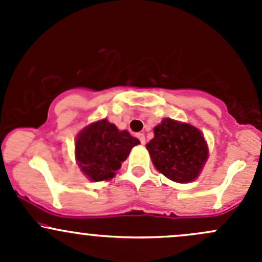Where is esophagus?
<instances>
[{"instance_id":"1","label":"esophagus","mask_w":262,"mask_h":262,"mask_svg":"<svg viewBox=\"0 0 262 262\" xmlns=\"http://www.w3.org/2000/svg\"><path fill=\"white\" fill-rule=\"evenodd\" d=\"M137 138L141 141L142 144H146V137H144V133H138L137 134Z\"/></svg>"}]
</instances>
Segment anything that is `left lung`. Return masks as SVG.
<instances>
[{"label":"left lung","instance_id":"8db88e82","mask_svg":"<svg viewBox=\"0 0 262 262\" xmlns=\"http://www.w3.org/2000/svg\"><path fill=\"white\" fill-rule=\"evenodd\" d=\"M147 143L155 167L170 180L185 184L195 180L208 158V147L199 129L163 119Z\"/></svg>","mask_w":262,"mask_h":262}]
</instances>
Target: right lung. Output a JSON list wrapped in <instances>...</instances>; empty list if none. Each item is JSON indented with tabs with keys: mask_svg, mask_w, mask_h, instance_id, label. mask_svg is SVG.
Instances as JSON below:
<instances>
[{
	"mask_svg": "<svg viewBox=\"0 0 262 262\" xmlns=\"http://www.w3.org/2000/svg\"><path fill=\"white\" fill-rule=\"evenodd\" d=\"M139 141L126 130H119L106 119L96 121L78 134L76 157L80 168L92 181L112 179L132 148Z\"/></svg>",
	"mask_w": 262,
	"mask_h": 262,
	"instance_id": "obj_1",
	"label": "right lung"
}]
</instances>
